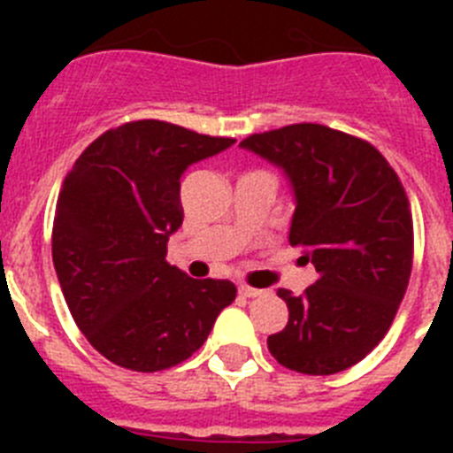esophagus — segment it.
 Returning <instances> with one entry per match:
<instances>
[{
  "instance_id": "esophagus-1",
  "label": "esophagus",
  "mask_w": 453,
  "mask_h": 453,
  "mask_svg": "<svg viewBox=\"0 0 453 453\" xmlns=\"http://www.w3.org/2000/svg\"><path fill=\"white\" fill-rule=\"evenodd\" d=\"M238 292L242 297H263L265 290H258V288H251V286H240Z\"/></svg>"
}]
</instances>
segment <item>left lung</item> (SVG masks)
Returning <instances> with one entry per match:
<instances>
[{
  "label": "left lung",
  "instance_id": "1",
  "mask_svg": "<svg viewBox=\"0 0 453 453\" xmlns=\"http://www.w3.org/2000/svg\"><path fill=\"white\" fill-rule=\"evenodd\" d=\"M240 145L283 167L295 190L290 245L318 270L267 338L283 367L326 376L363 361L390 329L413 270V215L397 172L367 140L313 122Z\"/></svg>",
  "mask_w": 453,
  "mask_h": 453
}]
</instances>
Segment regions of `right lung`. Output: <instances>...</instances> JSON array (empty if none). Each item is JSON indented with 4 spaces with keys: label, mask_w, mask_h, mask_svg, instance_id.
Masks as SVG:
<instances>
[{
    "label": "right lung",
    "mask_w": 453,
    "mask_h": 453,
    "mask_svg": "<svg viewBox=\"0 0 453 453\" xmlns=\"http://www.w3.org/2000/svg\"><path fill=\"white\" fill-rule=\"evenodd\" d=\"M234 138L135 119L92 140L56 202L51 258L72 318L104 358L161 372L206 342L231 281L190 279L165 261L183 222L181 174Z\"/></svg>",
    "instance_id": "obj_1"
}]
</instances>
